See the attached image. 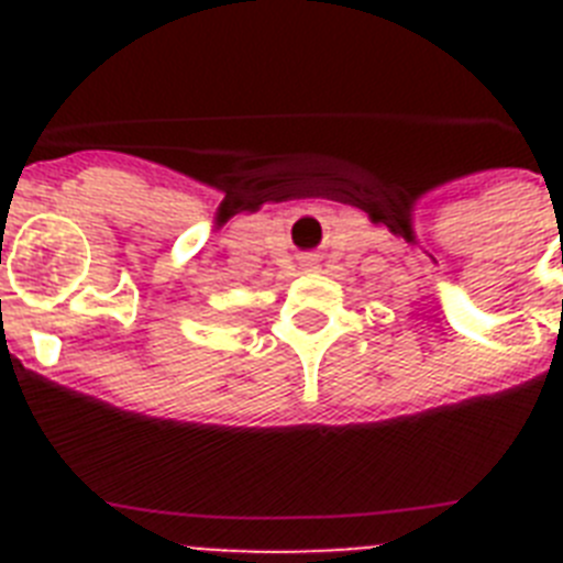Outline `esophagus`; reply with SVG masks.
<instances>
[{"instance_id":"34e87169","label":"esophagus","mask_w":563,"mask_h":563,"mask_svg":"<svg viewBox=\"0 0 563 563\" xmlns=\"http://www.w3.org/2000/svg\"><path fill=\"white\" fill-rule=\"evenodd\" d=\"M301 265H305V267H307V271H310V267H316V258H312V256H307V258H305V262H301Z\"/></svg>"}]
</instances>
